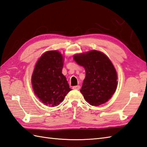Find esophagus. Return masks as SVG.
Wrapping results in <instances>:
<instances>
[{
    "instance_id": "34e87169",
    "label": "esophagus",
    "mask_w": 147,
    "mask_h": 147,
    "mask_svg": "<svg viewBox=\"0 0 147 147\" xmlns=\"http://www.w3.org/2000/svg\"><path fill=\"white\" fill-rule=\"evenodd\" d=\"M72 89L74 90H79L80 89V86H74L72 87Z\"/></svg>"
}]
</instances>
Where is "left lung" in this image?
<instances>
[{"instance_id": "8db88e82", "label": "left lung", "mask_w": 147, "mask_h": 147, "mask_svg": "<svg viewBox=\"0 0 147 147\" xmlns=\"http://www.w3.org/2000/svg\"><path fill=\"white\" fill-rule=\"evenodd\" d=\"M74 59L86 70L80 92L90 105L98 106L106 102L117 88V74L105 54L97 50L76 54Z\"/></svg>"}]
</instances>
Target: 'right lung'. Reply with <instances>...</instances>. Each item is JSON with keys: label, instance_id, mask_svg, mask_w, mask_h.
Returning a JSON list of instances; mask_svg holds the SVG:
<instances>
[{"label": "right lung", "instance_id": "1", "mask_svg": "<svg viewBox=\"0 0 147 147\" xmlns=\"http://www.w3.org/2000/svg\"><path fill=\"white\" fill-rule=\"evenodd\" d=\"M63 58L56 50L45 52L39 58L31 77L32 89L45 105H59L70 92L67 79L62 74Z\"/></svg>", "mask_w": 147, "mask_h": 147}]
</instances>
